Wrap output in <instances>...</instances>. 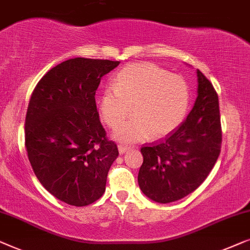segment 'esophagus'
<instances>
[{
  "label": "esophagus",
  "mask_w": 250,
  "mask_h": 250,
  "mask_svg": "<svg viewBox=\"0 0 250 250\" xmlns=\"http://www.w3.org/2000/svg\"><path fill=\"white\" fill-rule=\"evenodd\" d=\"M118 148H119V153H120L121 155H124V154L126 152V150H129V147L128 146L121 145V144L118 146Z\"/></svg>",
  "instance_id": "esophagus-1"
}]
</instances>
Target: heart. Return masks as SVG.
<instances>
[{
    "label": "heart",
    "mask_w": 250,
    "mask_h": 250,
    "mask_svg": "<svg viewBox=\"0 0 250 250\" xmlns=\"http://www.w3.org/2000/svg\"><path fill=\"white\" fill-rule=\"evenodd\" d=\"M190 91L185 79L148 62L125 66L118 72L112 88L100 98L102 120L111 128L128 117L133 118L113 132L122 143H136L163 137L177 128L187 114Z\"/></svg>",
    "instance_id": "obj_1"
}]
</instances>
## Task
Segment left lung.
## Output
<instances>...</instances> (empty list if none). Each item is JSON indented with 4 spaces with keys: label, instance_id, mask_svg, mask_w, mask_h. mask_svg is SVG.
Segmentation results:
<instances>
[{
    "label": "left lung",
    "instance_id": "obj_1",
    "mask_svg": "<svg viewBox=\"0 0 250 250\" xmlns=\"http://www.w3.org/2000/svg\"><path fill=\"white\" fill-rule=\"evenodd\" d=\"M196 73L197 98L187 119L164 139L140 149L139 188L156 203L175 202L196 190L220 155L219 97L209 80L199 70Z\"/></svg>",
    "mask_w": 250,
    "mask_h": 250
}]
</instances>
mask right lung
Returning a JSON list of instances; mask_svg holds the SVG:
<instances>
[{"mask_svg": "<svg viewBox=\"0 0 250 250\" xmlns=\"http://www.w3.org/2000/svg\"><path fill=\"white\" fill-rule=\"evenodd\" d=\"M119 61L75 58L37 83L26 114L28 159L43 187L72 206L96 202L119 150L108 142L95 102L102 77Z\"/></svg>", "mask_w": 250, "mask_h": 250, "instance_id": "right-lung-1", "label": "right lung"}]
</instances>
